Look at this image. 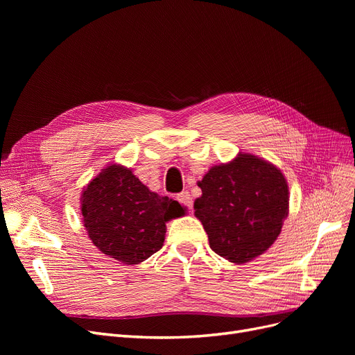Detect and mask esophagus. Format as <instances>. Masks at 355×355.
Returning <instances> with one entry per match:
<instances>
[{
	"instance_id": "obj_1",
	"label": "esophagus",
	"mask_w": 355,
	"mask_h": 355,
	"mask_svg": "<svg viewBox=\"0 0 355 355\" xmlns=\"http://www.w3.org/2000/svg\"><path fill=\"white\" fill-rule=\"evenodd\" d=\"M177 200H178V202L181 204V206H184L185 209H189V210H193V197H191V194L189 193V191H182V193H180L178 196H177Z\"/></svg>"
}]
</instances>
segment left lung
<instances>
[{
	"label": "left lung",
	"instance_id": "obj_1",
	"mask_svg": "<svg viewBox=\"0 0 355 355\" xmlns=\"http://www.w3.org/2000/svg\"><path fill=\"white\" fill-rule=\"evenodd\" d=\"M194 202L210 248L233 263L268 250L288 216L289 191L281 170L250 154L213 166L198 182Z\"/></svg>",
	"mask_w": 355,
	"mask_h": 355
}]
</instances>
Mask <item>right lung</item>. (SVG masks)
<instances>
[{
	"label": "right lung",
	"instance_id": "1",
	"mask_svg": "<svg viewBox=\"0 0 355 355\" xmlns=\"http://www.w3.org/2000/svg\"><path fill=\"white\" fill-rule=\"evenodd\" d=\"M184 213L178 201L161 197L121 165H110L93 178L82 196V214L92 243L126 265L157 253L165 223Z\"/></svg>",
	"mask_w": 355,
	"mask_h": 355
}]
</instances>
